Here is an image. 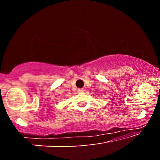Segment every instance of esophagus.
Instances as JSON below:
<instances>
[{
	"label": "esophagus",
	"instance_id": "34e87169",
	"mask_svg": "<svg viewBox=\"0 0 160 160\" xmlns=\"http://www.w3.org/2000/svg\"><path fill=\"white\" fill-rule=\"evenodd\" d=\"M84 91V88H79L78 89V92H83Z\"/></svg>",
	"mask_w": 160,
	"mask_h": 160
}]
</instances>
